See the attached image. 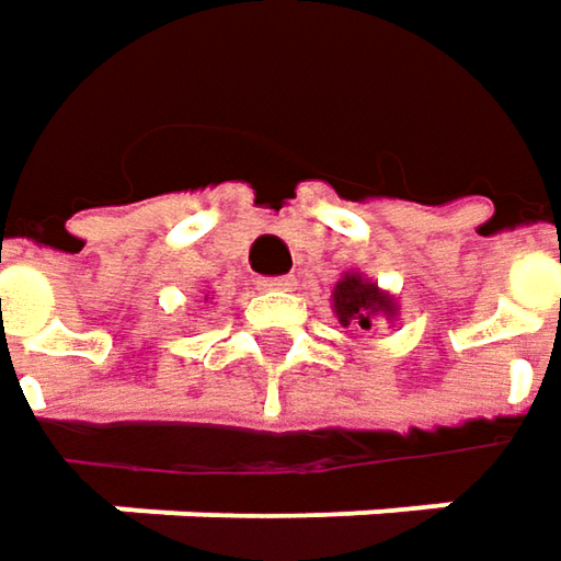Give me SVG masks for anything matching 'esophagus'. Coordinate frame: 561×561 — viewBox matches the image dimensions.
Masks as SVG:
<instances>
[{"mask_svg": "<svg viewBox=\"0 0 561 561\" xmlns=\"http://www.w3.org/2000/svg\"><path fill=\"white\" fill-rule=\"evenodd\" d=\"M294 287H297L294 277H264L257 284V290H294Z\"/></svg>", "mask_w": 561, "mask_h": 561, "instance_id": "esophagus-1", "label": "esophagus"}]
</instances>
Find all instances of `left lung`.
I'll return each mask as SVG.
<instances>
[{"mask_svg":"<svg viewBox=\"0 0 561 561\" xmlns=\"http://www.w3.org/2000/svg\"><path fill=\"white\" fill-rule=\"evenodd\" d=\"M332 310L342 325H362V329H371L378 316H387V319L397 316L393 297L385 294L378 284H371L368 277H362L358 271H348L332 287Z\"/></svg>","mask_w":561,"mask_h":561,"instance_id":"left-lung-1","label":"left lung"}]
</instances>
